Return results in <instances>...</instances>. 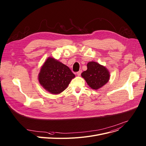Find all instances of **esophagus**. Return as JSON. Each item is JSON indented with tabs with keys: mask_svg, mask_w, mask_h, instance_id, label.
<instances>
[{
	"mask_svg": "<svg viewBox=\"0 0 146 146\" xmlns=\"http://www.w3.org/2000/svg\"><path fill=\"white\" fill-rule=\"evenodd\" d=\"M82 70H79V72H77V76H80V74H81V73H82Z\"/></svg>",
	"mask_w": 146,
	"mask_h": 146,
	"instance_id": "1",
	"label": "esophagus"
}]
</instances>
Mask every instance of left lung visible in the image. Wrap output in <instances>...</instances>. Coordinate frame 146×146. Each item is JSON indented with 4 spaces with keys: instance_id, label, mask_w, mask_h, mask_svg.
I'll return each mask as SVG.
<instances>
[{
    "instance_id": "obj_1",
    "label": "left lung",
    "mask_w": 146,
    "mask_h": 146,
    "mask_svg": "<svg viewBox=\"0 0 146 146\" xmlns=\"http://www.w3.org/2000/svg\"><path fill=\"white\" fill-rule=\"evenodd\" d=\"M87 67L81 76L92 89L98 90L109 82L110 73L106 67L94 62H89Z\"/></svg>"
}]
</instances>
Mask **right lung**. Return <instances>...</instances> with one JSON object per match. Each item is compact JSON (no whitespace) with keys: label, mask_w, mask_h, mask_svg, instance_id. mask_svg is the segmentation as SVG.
<instances>
[{"label":"right lung","mask_w":146,"mask_h":146,"mask_svg":"<svg viewBox=\"0 0 146 146\" xmlns=\"http://www.w3.org/2000/svg\"><path fill=\"white\" fill-rule=\"evenodd\" d=\"M74 77L69 67L49 57L42 66L38 79L46 90L57 94L67 88Z\"/></svg>","instance_id":"1"}]
</instances>
